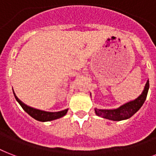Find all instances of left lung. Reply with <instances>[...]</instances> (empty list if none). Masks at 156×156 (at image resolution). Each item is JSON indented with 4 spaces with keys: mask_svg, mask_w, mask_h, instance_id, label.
Returning <instances> with one entry per match:
<instances>
[{
    "mask_svg": "<svg viewBox=\"0 0 156 156\" xmlns=\"http://www.w3.org/2000/svg\"><path fill=\"white\" fill-rule=\"evenodd\" d=\"M149 86V80H147V83L145 85L144 90L136 99L127 102L117 109L101 110V109L96 108L95 109L96 115L104 118V119H107L113 121H121L128 119L132 117L135 113L137 112L139 109L142 106V105L144 104L145 101L147 99Z\"/></svg>",
    "mask_w": 156,
    "mask_h": 156,
    "instance_id": "8db88e82",
    "label": "left lung"
}]
</instances>
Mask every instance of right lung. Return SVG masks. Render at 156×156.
I'll list each match as a JSON object with an SVG mask.
<instances>
[{
  "mask_svg": "<svg viewBox=\"0 0 156 156\" xmlns=\"http://www.w3.org/2000/svg\"><path fill=\"white\" fill-rule=\"evenodd\" d=\"M14 92V91H13ZM14 95H15V97L16 101L19 102V104L21 105L23 110L27 112L28 115H30L31 117H33V119H35L36 120L41 121V122H46V121H51L55 120V119H59V118L65 116L68 112V110L69 109H66V110H61V111H58V112H47V111H44V110H37V109H34V108H32L30 106H28L27 105H25L24 103H23L21 101H20L14 92Z\"/></svg>",
  "mask_w": 156,
  "mask_h": 156,
  "instance_id": "add662e5",
  "label": "right lung"
}]
</instances>
